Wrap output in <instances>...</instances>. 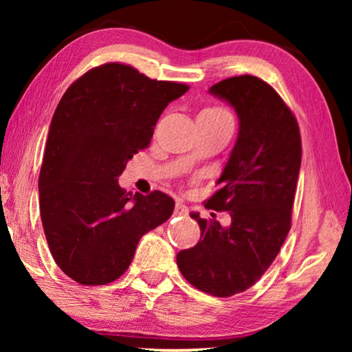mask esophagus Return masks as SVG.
I'll use <instances>...</instances> for the list:
<instances>
[{"mask_svg":"<svg viewBox=\"0 0 352 352\" xmlns=\"http://www.w3.org/2000/svg\"><path fill=\"white\" fill-rule=\"evenodd\" d=\"M187 213H189V208L182 204V201H177L176 204V208H175V214L177 216H187Z\"/></svg>","mask_w":352,"mask_h":352,"instance_id":"obj_1","label":"esophagus"}]
</instances>
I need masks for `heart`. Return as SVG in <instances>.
I'll list each match as a JSON object with an SVG mask.
<instances>
[{"label": "heart", "mask_w": 352, "mask_h": 352, "mask_svg": "<svg viewBox=\"0 0 352 352\" xmlns=\"http://www.w3.org/2000/svg\"><path fill=\"white\" fill-rule=\"evenodd\" d=\"M229 112L228 110L221 109V107H214V105H211V107H206L201 110L200 115H228Z\"/></svg>", "instance_id": "1"}]
</instances>
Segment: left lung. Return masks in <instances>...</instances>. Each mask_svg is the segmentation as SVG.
Here are the masks:
<instances>
[{"mask_svg":"<svg viewBox=\"0 0 352 352\" xmlns=\"http://www.w3.org/2000/svg\"><path fill=\"white\" fill-rule=\"evenodd\" d=\"M210 93L237 112L240 129L219 189L206 208L228 211L223 228L214 214L201 219L199 243L177 253V267L200 292L226 298L248 290L267 271L292 228V210L301 166L296 117L277 91L258 76L223 80Z\"/></svg>","mask_w":352,"mask_h":352,"instance_id":"8db88e82","label":"left lung"}]
</instances>
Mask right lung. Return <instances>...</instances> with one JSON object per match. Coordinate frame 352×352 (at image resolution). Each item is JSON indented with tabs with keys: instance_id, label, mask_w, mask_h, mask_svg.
Returning <instances> with one entry per match:
<instances>
[{
	"instance_id": "1",
	"label": "right lung",
	"mask_w": 352,
	"mask_h": 352,
	"mask_svg": "<svg viewBox=\"0 0 352 352\" xmlns=\"http://www.w3.org/2000/svg\"><path fill=\"white\" fill-rule=\"evenodd\" d=\"M187 89L184 83L152 80L131 65L109 62L86 72L62 96L38 189L51 254L75 282L117 280L142 235L173 214L170 195H131L117 181L134 153L148 147L166 105Z\"/></svg>"
}]
</instances>
